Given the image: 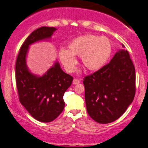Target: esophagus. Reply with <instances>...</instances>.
Listing matches in <instances>:
<instances>
[{
    "instance_id": "1",
    "label": "esophagus",
    "mask_w": 148,
    "mask_h": 148,
    "mask_svg": "<svg viewBox=\"0 0 148 148\" xmlns=\"http://www.w3.org/2000/svg\"><path fill=\"white\" fill-rule=\"evenodd\" d=\"M80 83V80L78 79V78H74V79L73 80V83H74V85H77V84H79Z\"/></svg>"
}]
</instances>
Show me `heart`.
<instances>
[{
	"label": "heart",
	"instance_id": "obj_1",
	"mask_svg": "<svg viewBox=\"0 0 148 148\" xmlns=\"http://www.w3.org/2000/svg\"><path fill=\"white\" fill-rule=\"evenodd\" d=\"M69 50L61 48L59 57L67 72L72 73L78 61L74 55L81 56L83 64L89 70H98L107 62L112 51L111 43L107 37L86 35L74 39L68 45Z\"/></svg>",
	"mask_w": 148,
	"mask_h": 148
}]
</instances>
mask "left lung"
<instances>
[{
	"label": "left lung",
	"instance_id": "8db88e82",
	"mask_svg": "<svg viewBox=\"0 0 148 148\" xmlns=\"http://www.w3.org/2000/svg\"><path fill=\"white\" fill-rule=\"evenodd\" d=\"M83 80L87 113L100 124L120 117L135 96V68L127 50H119L109 63Z\"/></svg>",
	"mask_w": 148,
	"mask_h": 148
}]
</instances>
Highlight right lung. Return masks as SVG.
Returning <instances> with one entry per match:
<instances>
[{"label": "right lung", "mask_w": 148, "mask_h": 148, "mask_svg": "<svg viewBox=\"0 0 148 148\" xmlns=\"http://www.w3.org/2000/svg\"><path fill=\"white\" fill-rule=\"evenodd\" d=\"M55 27H42L35 30L20 48L16 63V81L19 100L33 118L42 122L53 121L65 106L63 95L72 85L73 77L61 70L59 63L37 77L28 70L26 56L30 44L50 38Z\"/></svg>", "instance_id": "add662e5"}]
</instances>
